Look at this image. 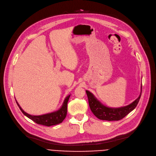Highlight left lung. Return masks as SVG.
<instances>
[{
  "instance_id": "1",
  "label": "left lung",
  "mask_w": 156,
  "mask_h": 156,
  "mask_svg": "<svg viewBox=\"0 0 156 156\" xmlns=\"http://www.w3.org/2000/svg\"><path fill=\"white\" fill-rule=\"evenodd\" d=\"M142 86L141 87V93L139 97L135 100L132 103L128 106L118 108H111L104 106L97 100L92 93L86 90L90 110L99 120L107 121H118L122 120V118L133 111L136 105H138L142 94Z\"/></svg>"
}]
</instances>
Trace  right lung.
Here are the masks:
<instances>
[{
	"mask_svg": "<svg viewBox=\"0 0 156 156\" xmlns=\"http://www.w3.org/2000/svg\"><path fill=\"white\" fill-rule=\"evenodd\" d=\"M70 96V95L67 96V98L64 100L62 106L58 111L40 116H33L26 113L23 110V109L20 107V106L17 103V101L16 103L18 106L20 108L22 113L27 118H29L31 120H33L37 124L50 126L61 123L64 119L66 118L67 112V103L69 101Z\"/></svg>",
	"mask_w": 156,
	"mask_h": 156,
	"instance_id": "add662e5",
	"label": "right lung"
}]
</instances>
